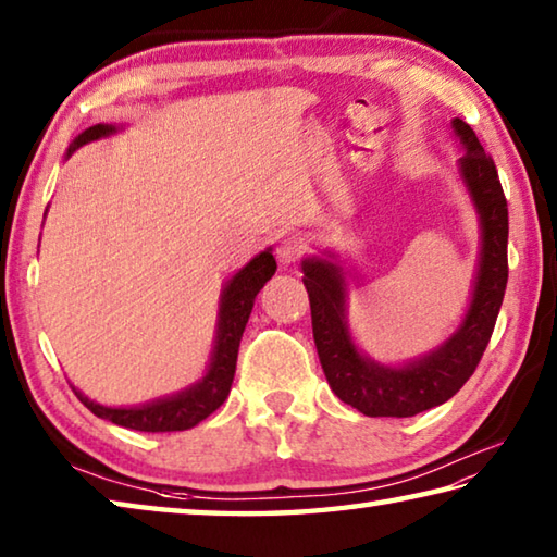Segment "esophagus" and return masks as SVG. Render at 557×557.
<instances>
[{
  "label": "esophagus",
  "mask_w": 557,
  "mask_h": 557,
  "mask_svg": "<svg viewBox=\"0 0 557 557\" xmlns=\"http://www.w3.org/2000/svg\"><path fill=\"white\" fill-rule=\"evenodd\" d=\"M301 252H305V240L297 236H285L277 244L275 256H277L280 265L287 268V265H292V262H297L301 258Z\"/></svg>",
  "instance_id": "1"
}]
</instances>
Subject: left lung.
<instances>
[{
    "mask_svg": "<svg viewBox=\"0 0 557 557\" xmlns=\"http://www.w3.org/2000/svg\"><path fill=\"white\" fill-rule=\"evenodd\" d=\"M462 146L458 175L480 224V258L468 311L450 336L423 356L384 366L362 352L348 321V272L336 252L301 260L311 305V329L319 360L333 394L366 417H417L448 401L478 368L492 338L507 289L509 209L492 158L462 119L450 121Z\"/></svg>",
    "mask_w": 557,
    "mask_h": 557,
    "instance_id": "left-lung-1",
    "label": "left lung"
}]
</instances>
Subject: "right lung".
<instances>
[{
  "label": "right lung",
  "mask_w": 557,
  "mask_h": 557,
  "mask_svg": "<svg viewBox=\"0 0 557 557\" xmlns=\"http://www.w3.org/2000/svg\"><path fill=\"white\" fill-rule=\"evenodd\" d=\"M119 126L114 124H95L85 128L73 144H70L65 160L92 140L114 136ZM48 211V209H46ZM277 262L272 258V248L260 250L256 258L246 262L224 287L219 297V313H216V336L214 348H211L209 366L201 380L189 387L180 389L168 397H158L153 401L136 404V407H104L95 399L85 397L83 392L75 389L79 401L99 419H107L116 426L148 431V433H168V431H187L205 421L209 413H214L221 404L226 401L231 392V382L236 375V358L240 336H244L248 317L256 305L258 292L265 287V282L275 275Z\"/></svg>",
  "instance_id": "1"
}]
</instances>
